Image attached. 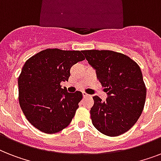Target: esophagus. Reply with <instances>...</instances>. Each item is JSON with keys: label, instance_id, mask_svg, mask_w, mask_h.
I'll list each match as a JSON object with an SVG mask.
<instances>
[{"label": "esophagus", "instance_id": "1", "mask_svg": "<svg viewBox=\"0 0 161 161\" xmlns=\"http://www.w3.org/2000/svg\"><path fill=\"white\" fill-rule=\"evenodd\" d=\"M83 96L85 98V97H88V96H90V95H88V93H86L85 92H83Z\"/></svg>", "mask_w": 161, "mask_h": 161}]
</instances>
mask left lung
Listing matches in <instances>:
<instances>
[{
  "mask_svg": "<svg viewBox=\"0 0 161 161\" xmlns=\"http://www.w3.org/2000/svg\"><path fill=\"white\" fill-rule=\"evenodd\" d=\"M83 53L108 94L105 101L93 97V126L108 136L122 135L137 122L145 106L146 88L140 68L128 56L114 51L85 50Z\"/></svg>",
  "mask_w": 161,
  "mask_h": 161,
  "instance_id": "obj_1",
  "label": "left lung"
}]
</instances>
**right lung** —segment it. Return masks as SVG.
<instances>
[{
    "instance_id": "1",
    "label": "right lung",
    "mask_w": 161,
    "mask_h": 161,
    "mask_svg": "<svg viewBox=\"0 0 161 161\" xmlns=\"http://www.w3.org/2000/svg\"><path fill=\"white\" fill-rule=\"evenodd\" d=\"M85 59L83 51L46 49L26 61L18 78L19 103L26 119L37 130L55 134L69 125L83 94L68 93L70 68Z\"/></svg>"
}]
</instances>
